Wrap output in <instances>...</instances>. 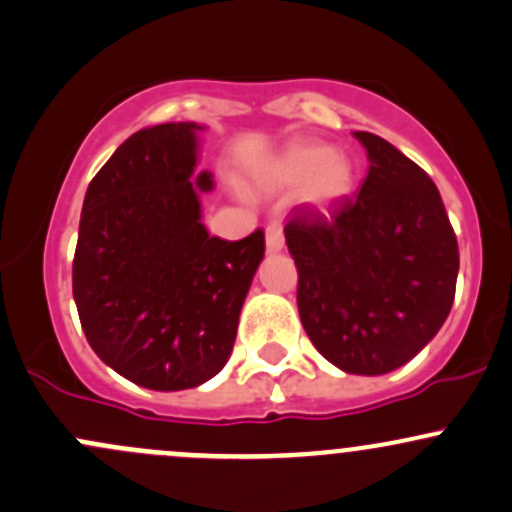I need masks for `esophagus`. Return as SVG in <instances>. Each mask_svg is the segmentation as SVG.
<instances>
[{"mask_svg": "<svg viewBox=\"0 0 512 512\" xmlns=\"http://www.w3.org/2000/svg\"><path fill=\"white\" fill-rule=\"evenodd\" d=\"M286 246V236H283V226L281 224H268L266 226V249L268 251H281Z\"/></svg>", "mask_w": 512, "mask_h": 512, "instance_id": "obj_1", "label": "esophagus"}]
</instances>
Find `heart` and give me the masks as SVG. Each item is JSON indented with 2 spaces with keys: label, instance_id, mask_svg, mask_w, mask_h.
I'll list each match as a JSON object with an SVG mask.
<instances>
[{
  "label": "heart",
  "instance_id": "heart-1",
  "mask_svg": "<svg viewBox=\"0 0 512 512\" xmlns=\"http://www.w3.org/2000/svg\"><path fill=\"white\" fill-rule=\"evenodd\" d=\"M266 182L278 189H303V197L328 207L352 192L355 172L347 157L325 142H295L268 165Z\"/></svg>",
  "mask_w": 512,
  "mask_h": 512
}]
</instances>
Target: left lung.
I'll return each mask as SVG.
<instances>
[{
	"instance_id": "left-lung-1",
	"label": "left lung",
	"mask_w": 512,
	"mask_h": 512,
	"mask_svg": "<svg viewBox=\"0 0 512 512\" xmlns=\"http://www.w3.org/2000/svg\"><path fill=\"white\" fill-rule=\"evenodd\" d=\"M355 138L370 160L360 192L330 214L295 209L283 231L315 350L342 372L387 374L449 318L458 244L431 177L379 135Z\"/></svg>"
}]
</instances>
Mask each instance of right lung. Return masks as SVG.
<instances>
[{
  "instance_id": "add662e5",
  "label": "right lung",
  "mask_w": 512,
  "mask_h": 512,
  "mask_svg": "<svg viewBox=\"0 0 512 512\" xmlns=\"http://www.w3.org/2000/svg\"><path fill=\"white\" fill-rule=\"evenodd\" d=\"M197 123L130 135L88 184L73 256V300L93 352L140 387L192 389L221 372L261 263L263 231L209 236Z\"/></svg>"
}]
</instances>
